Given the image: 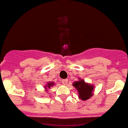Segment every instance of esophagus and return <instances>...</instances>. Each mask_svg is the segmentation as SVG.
Masks as SVG:
<instances>
[{
    "label": "esophagus",
    "instance_id": "1",
    "mask_svg": "<svg viewBox=\"0 0 128 128\" xmlns=\"http://www.w3.org/2000/svg\"><path fill=\"white\" fill-rule=\"evenodd\" d=\"M62 84L63 85H66V84H68V79H64L62 80Z\"/></svg>",
    "mask_w": 128,
    "mask_h": 128
}]
</instances>
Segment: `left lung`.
Masks as SVG:
<instances>
[{
  "label": "left lung",
  "mask_w": 128,
  "mask_h": 128,
  "mask_svg": "<svg viewBox=\"0 0 128 128\" xmlns=\"http://www.w3.org/2000/svg\"><path fill=\"white\" fill-rule=\"evenodd\" d=\"M73 86H74L78 92V97L81 100H88L92 96V92L94 86L86 84L84 80H80L75 82L73 84Z\"/></svg>",
  "instance_id": "1"
}]
</instances>
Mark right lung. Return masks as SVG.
<instances>
[{
  "label": "right lung",
  "mask_w": 128,
  "mask_h": 128,
  "mask_svg": "<svg viewBox=\"0 0 128 128\" xmlns=\"http://www.w3.org/2000/svg\"><path fill=\"white\" fill-rule=\"evenodd\" d=\"M54 85V84H53L52 82H50V83H48V88H50V86H52Z\"/></svg>",
  "instance_id": "right-lung-1"
}]
</instances>
